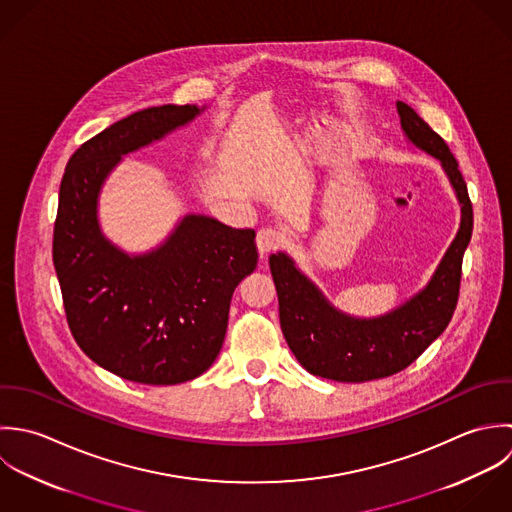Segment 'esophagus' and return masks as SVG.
<instances>
[{"instance_id": "esophagus-1", "label": "esophagus", "mask_w": 512, "mask_h": 512, "mask_svg": "<svg viewBox=\"0 0 512 512\" xmlns=\"http://www.w3.org/2000/svg\"><path fill=\"white\" fill-rule=\"evenodd\" d=\"M281 243H283V235L279 231H275L271 227H263L257 231V249H259L261 257L279 249Z\"/></svg>"}]
</instances>
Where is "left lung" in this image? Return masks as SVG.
<instances>
[{"label":"left lung","instance_id":"8db88e82","mask_svg":"<svg viewBox=\"0 0 512 512\" xmlns=\"http://www.w3.org/2000/svg\"><path fill=\"white\" fill-rule=\"evenodd\" d=\"M396 106L406 140L441 164L461 207L459 229L429 281L402 305L366 318L334 307L289 253L269 257L289 348L312 376L334 382L360 384L408 368L447 328L459 299L463 253L473 233L467 184L443 138L409 104Z\"/></svg>","mask_w":512,"mask_h":512}]
</instances>
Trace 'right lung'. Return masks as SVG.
<instances>
[{"label":"right lung","instance_id":"right-lung-1","mask_svg":"<svg viewBox=\"0 0 512 512\" xmlns=\"http://www.w3.org/2000/svg\"><path fill=\"white\" fill-rule=\"evenodd\" d=\"M207 106L138 110L85 142L59 190L53 263L69 328L104 370L138 384L172 386L198 378L217 358L235 287L255 271L253 229L188 213L144 253L104 235L101 192L126 154L194 122Z\"/></svg>","mask_w":512,"mask_h":512}]
</instances>
